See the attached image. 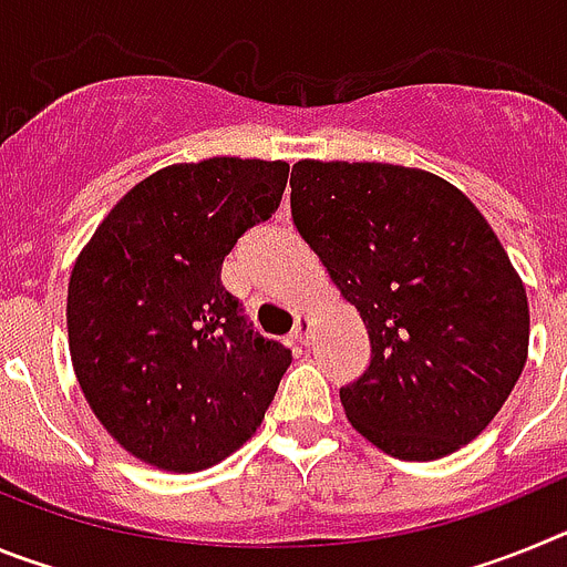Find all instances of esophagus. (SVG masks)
Wrapping results in <instances>:
<instances>
[{
    "label": "esophagus",
    "mask_w": 567,
    "mask_h": 567,
    "mask_svg": "<svg viewBox=\"0 0 567 567\" xmlns=\"http://www.w3.org/2000/svg\"><path fill=\"white\" fill-rule=\"evenodd\" d=\"M312 318L309 315H295V329H292V338L300 340V343H309L312 338Z\"/></svg>",
    "instance_id": "esophagus-1"
}]
</instances>
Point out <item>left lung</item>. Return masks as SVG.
<instances>
[{"label":"left lung","mask_w":567,"mask_h":567,"mask_svg":"<svg viewBox=\"0 0 567 567\" xmlns=\"http://www.w3.org/2000/svg\"><path fill=\"white\" fill-rule=\"evenodd\" d=\"M292 221L360 312L372 363L349 423L398 460H440L497 417L528 360V295L468 195L378 162L292 167Z\"/></svg>","instance_id":"left-lung-1"}]
</instances>
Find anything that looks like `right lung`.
Returning <instances> with one entry per match:
<instances>
[{"label": "right lung", "instance_id": "obj_1", "mask_svg": "<svg viewBox=\"0 0 567 567\" xmlns=\"http://www.w3.org/2000/svg\"><path fill=\"white\" fill-rule=\"evenodd\" d=\"M289 164L207 158L135 184L79 252L70 360L99 423L164 471H204L255 434L292 352L247 327L224 289L235 240L267 221Z\"/></svg>", "mask_w": 567, "mask_h": 567}]
</instances>
